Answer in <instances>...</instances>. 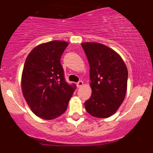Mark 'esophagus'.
I'll return each mask as SVG.
<instances>
[{
	"mask_svg": "<svg viewBox=\"0 0 153 153\" xmlns=\"http://www.w3.org/2000/svg\"><path fill=\"white\" fill-rule=\"evenodd\" d=\"M83 84H84V82H83L82 81H79L78 83H77L76 85H77V86H78V88H79V87H81V86L83 85Z\"/></svg>",
	"mask_w": 153,
	"mask_h": 153,
	"instance_id": "1",
	"label": "esophagus"
}]
</instances>
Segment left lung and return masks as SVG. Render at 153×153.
<instances>
[{"label":"left lung","instance_id":"1","mask_svg":"<svg viewBox=\"0 0 153 153\" xmlns=\"http://www.w3.org/2000/svg\"><path fill=\"white\" fill-rule=\"evenodd\" d=\"M89 61L92 95L85 101L86 112L106 118L115 113L126 92L128 71L119 55L98 43L81 44Z\"/></svg>","mask_w":153,"mask_h":153}]
</instances>
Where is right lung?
<instances>
[{"mask_svg":"<svg viewBox=\"0 0 153 153\" xmlns=\"http://www.w3.org/2000/svg\"><path fill=\"white\" fill-rule=\"evenodd\" d=\"M65 41H52L34 48L27 56L22 73L23 94L32 112L52 120L62 115L76 89L64 78L61 64Z\"/></svg>","mask_w":153,"mask_h":153,"instance_id":"right-lung-1","label":"right lung"}]
</instances>
